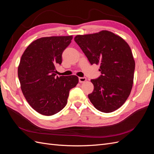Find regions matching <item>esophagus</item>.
Masks as SVG:
<instances>
[{
    "label": "esophagus",
    "mask_w": 154,
    "mask_h": 154,
    "mask_svg": "<svg viewBox=\"0 0 154 154\" xmlns=\"http://www.w3.org/2000/svg\"><path fill=\"white\" fill-rule=\"evenodd\" d=\"M87 80V78L85 77H80L79 78V82L80 83H83Z\"/></svg>",
    "instance_id": "1"
}]
</instances>
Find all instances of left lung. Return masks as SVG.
I'll use <instances>...</instances> for the list:
<instances>
[{
  "label": "left lung",
  "instance_id": "obj_1",
  "mask_svg": "<svg viewBox=\"0 0 154 154\" xmlns=\"http://www.w3.org/2000/svg\"><path fill=\"white\" fill-rule=\"evenodd\" d=\"M74 41L91 65L100 64L101 74L91 80L94 91L88 95L95 108L112 112L122 106L131 92L135 61L128 44L113 32L77 35Z\"/></svg>",
  "mask_w": 154,
  "mask_h": 154
}]
</instances>
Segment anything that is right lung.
Wrapping results in <instances>:
<instances>
[{"mask_svg":"<svg viewBox=\"0 0 154 154\" xmlns=\"http://www.w3.org/2000/svg\"><path fill=\"white\" fill-rule=\"evenodd\" d=\"M72 36L43 37L35 40L23 53L18 76L23 94L37 112L52 116L67 103L69 91L78 83L76 76L56 74L61 64L62 53L71 44Z\"/></svg>","mask_w":154,"mask_h":154,"instance_id":"1","label":"right lung"}]
</instances>
